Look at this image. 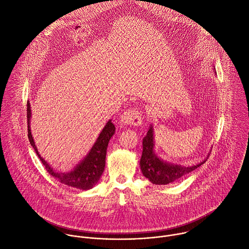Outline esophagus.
Here are the masks:
<instances>
[{
    "mask_svg": "<svg viewBox=\"0 0 249 249\" xmlns=\"http://www.w3.org/2000/svg\"><path fill=\"white\" fill-rule=\"evenodd\" d=\"M142 114L138 108H131L122 113L120 116L121 124L139 126L142 123Z\"/></svg>",
    "mask_w": 249,
    "mask_h": 249,
    "instance_id": "esophagus-1",
    "label": "esophagus"
}]
</instances>
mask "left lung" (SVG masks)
<instances>
[{
  "mask_svg": "<svg viewBox=\"0 0 249 249\" xmlns=\"http://www.w3.org/2000/svg\"><path fill=\"white\" fill-rule=\"evenodd\" d=\"M154 147V129L153 126L150 125L146 136L142 140V154L140 161V166L142 175L156 185H166L179 180L189 173L205 164L210 156L209 154L204 161L197 165L184 167L164 161L155 153Z\"/></svg>",
  "mask_w": 249,
  "mask_h": 249,
  "instance_id": "1",
  "label": "left lung"
}]
</instances>
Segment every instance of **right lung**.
Masks as SVG:
<instances>
[{"mask_svg":"<svg viewBox=\"0 0 249 249\" xmlns=\"http://www.w3.org/2000/svg\"><path fill=\"white\" fill-rule=\"evenodd\" d=\"M31 105L27 102V120H28V138L31 145L35 149L37 157L44 165L46 171L61 183L68 186L77 188L80 190L91 189L100 179L101 176L104 173L106 166V155L107 148L109 142L110 138L114 135L115 127L111 120H108L100 133L98 139L93 144L90 151L87 155L70 172L62 173L55 171L38 153L36 143L34 142L32 133H31Z\"/></svg>","mask_w":249,"mask_h":249,"instance_id":"right-lung-1","label":"right lung"}]
</instances>
